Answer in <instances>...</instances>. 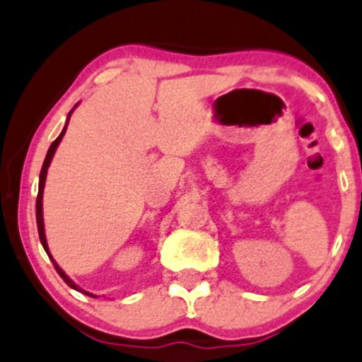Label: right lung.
Masks as SVG:
<instances>
[{"label": "right lung", "mask_w": 362, "mask_h": 362, "mask_svg": "<svg viewBox=\"0 0 362 362\" xmlns=\"http://www.w3.org/2000/svg\"><path fill=\"white\" fill-rule=\"evenodd\" d=\"M76 107H77V105H76ZM76 107H74V108H76ZM74 108H72V110H71V114H72V112H74ZM71 114L67 115V122H65V127H64V129H62L60 136H58V138L55 139V141L52 143V146H49L48 153H46V158H45V162H42V167H41V174H40V192H37V200H36V221H37V231H40V240H41V245H42V248H45V250H46V254H48V257L52 259V262H53V266H55L57 273L60 274V278L64 279V281L67 283V285L71 286V288L77 290V291H84L83 288H79V286H77L76 283H74L72 279L69 278L67 274L64 273V269H62V267L58 266V264L55 262V259H53V257H52V254H49V248H48V243H46V235H45V221H42V189H45L46 174H48V167H49V164H52V158H53V155H55V151H57V146L60 145L62 138H64L65 131H67L69 120H71ZM84 293L89 295V297H96V295L89 293V291H84Z\"/></svg>", "instance_id": "obj_1"}]
</instances>
